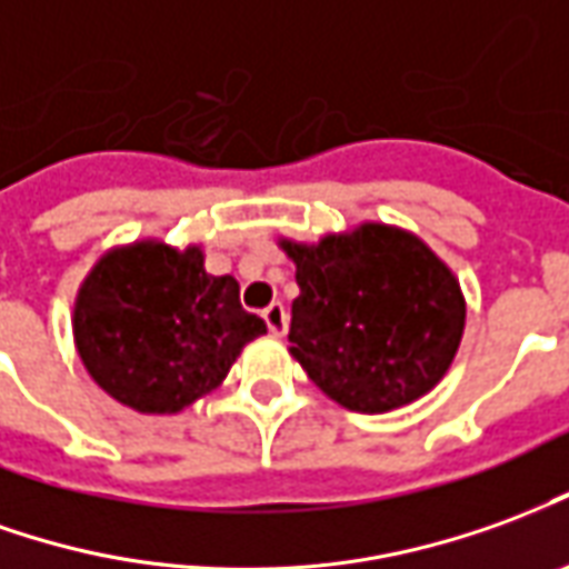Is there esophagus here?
Here are the masks:
<instances>
[{"label":"esophagus","instance_id":"34e87169","mask_svg":"<svg viewBox=\"0 0 569 569\" xmlns=\"http://www.w3.org/2000/svg\"><path fill=\"white\" fill-rule=\"evenodd\" d=\"M261 317H264V326H268V332H271V336H277V339H280V336H286V326H289V313H286V308L280 305V301L268 305Z\"/></svg>","mask_w":569,"mask_h":569}]
</instances>
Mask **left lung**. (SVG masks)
Instances as JSON below:
<instances>
[{
  "label": "left lung",
  "instance_id": "left-lung-1",
  "mask_svg": "<svg viewBox=\"0 0 569 569\" xmlns=\"http://www.w3.org/2000/svg\"><path fill=\"white\" fill-rule=\"evenodd\" d=\"M296 264L289 353L329 400L391 412L447 376L462 345L459 277L422 237L360 221L320 243L280 237Z\"/></svg>",
  "mask_w": 569,
  "mask_h": 569
}]
</instances>
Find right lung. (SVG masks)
I'll return each instance as SVG.
<instances>
[{"instance_id": "obj_1", "label": "right lung", "mask_w": 569, "mask_h": 569, "mask_svg": "<svg viewBox=\"0 0 569 569\" xmlns=\"http://www.w3.org/2000/svg\"><path fill=\"white\" fill-rule=\"evenodd\" d=\"M202 246H113L73 301V345L98 388L144 416H174L228 379L268 332L240 305L233 277L206 273Z\"/></svg>"}]
</instances>
